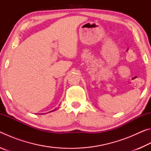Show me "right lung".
I'll return each mask as SVG.
<instances>
[{
	"label": "right lung",
	"instance_id": "1",
	"mask_svg": "<svg viewBox=\"0 0 151 151\" xmlns=\"http://www.w3.org/2000/svg\"><path fill=\"white\" fill-rule=\"evenodd\" d=\"M56 110V109H55ZM55 110H53V111H55ZM52 111H50V112H52Z\"/></svg>",
	"mask_w": 151,
	"mask_h": 151
}]
</instances>
